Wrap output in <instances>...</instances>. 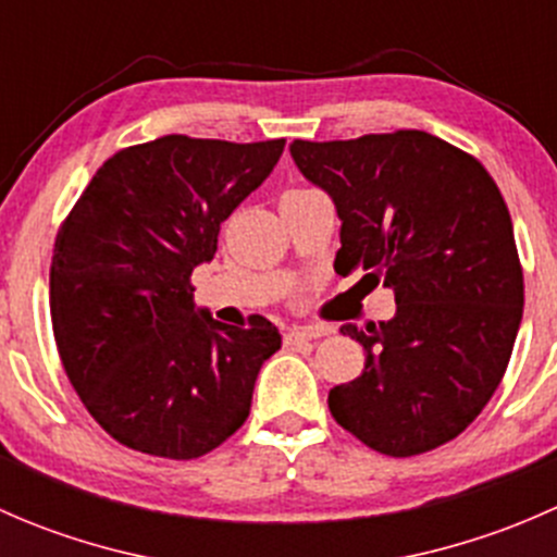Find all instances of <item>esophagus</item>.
Returning <instances> with one entry per match:
<instances>
[{"label":"esophagus","instance_id":"34e87169","mask_svg":"<svg viewBox=\"0 0 557 557\" xmlns=\"http://www.w3.org/2000/svg\"><path fill=\"white\" fill-rule=\"evenodd\" d=\"M325 329L323 325H294V329L285 334V345H299V342H310L323 336Z\"/></svg>","mask_w":557,"mask_h":557}]
</instances>
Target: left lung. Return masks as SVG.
<instances>
[{
  "label": "left lung",
  "instance_id": "obj_1",
  "mask_svg": "<svg viewBox=\"0 0 557 557\" xmlns=\"http://www.w3.org/2000/svg\"><path fill=\"white\" fill-rule=\"evenodd\" d=\"M299 172L339 215L334 267L383 283L396 314L345 323L361 377L331 387L336 423L409 458L455 440L507 372L522 320V269L504 196L474 156L429 132L290 143Z\"/></svg>",
  "mask_w": 557,
  "mask_h": 557
}]
</instances>
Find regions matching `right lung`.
Masks as SVG:
<instances>
[{"mask_svg":"<svg viewBox=\"0 0 557 557\" xmlns=\"http://www.w3.org/2000/svg\"><path fill=\"white\" fill-rule=\"evenodd\" d=\"M285 139L223 143L166 134L107 159L61 226L50 318L61 363L91 418L121 445L190 460L250 414L277 325L196 310L190 274L221 223L280 161Z\"/></svg>","mask_w":557,"mask_h":557,"instance_id":"obj_1","label":"right lung"}]
</instances>
